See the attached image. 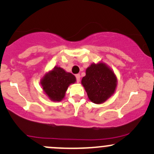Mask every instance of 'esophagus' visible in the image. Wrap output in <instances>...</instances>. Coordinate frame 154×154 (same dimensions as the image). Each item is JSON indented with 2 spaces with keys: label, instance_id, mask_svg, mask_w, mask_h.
<instances>
[{
  "label": "esophagus",
  "instance_id": "34e87169",
  "mask_svg": "<svg viewBox=\"0 0 154 154\" xmlns=\"http://www.w3.org/2000/svg\"><path fill=\"white\" fill-rule=\"evenodd\" d=\"M76 78H77V82H79V81H80V75L79 74H77V75H75Z\"/></svg>",
  "mask_w": 154,
  "mask_h": 154
}]
</instances>
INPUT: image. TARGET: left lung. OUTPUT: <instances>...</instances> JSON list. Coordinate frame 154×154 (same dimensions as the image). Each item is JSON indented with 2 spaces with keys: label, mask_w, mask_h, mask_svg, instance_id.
I'll use <instances>...</instances> for the list:
<instances>
[{
  "label": "left lung",
  "mask_w": 154,
  "mask_h": 154,
  "mask_svg": "<svg viewBox=\"0 0 154 154\" xmlns=\"http://www.w3.org/2000/svg\"><path fill=\"white\" fill-rule=\"evenodd\" d=\"M85 74L81 83L93 103H103L114 94L117 78L114 71L105 63L99 61L91 63L86 69Z\"/></svg>",
  "instance_id": "1"
}]
</instances>
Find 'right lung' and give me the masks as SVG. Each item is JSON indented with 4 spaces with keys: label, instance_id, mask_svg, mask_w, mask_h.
<instances>
[{
    "label": "right lung",
    "instance_id": "1",
    "mask_svg": "<svg viewBox=\"0 0 154 154\" xmlns=\"http://www.w3.org/2000/svg\"><path fill=\"white\" fill-rule=\"evenodd\" d=\"M76 82V77L60 66H55L46 72L40 79L43 91L51 100L61 101L71 84Z\"/></svg>",
    "mask_w": 154,
    "mask_h": 154
}]
</instances>
